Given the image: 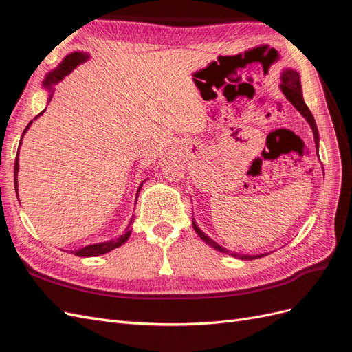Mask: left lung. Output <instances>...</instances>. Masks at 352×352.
<instances>
[{
	"instance_id": "obj_1",
	"label": "left lung",
	"mask_w": 352,
	"mask_h": 352,
	"mask_svg": "<svg viewBox=\"0 0 352 352\" xmlns=\"http://www.w3.org/2000/svg\"><path fill=\"white\" fill-rule=\"evenodd\" d=\"M280 89L282 92L285 94V97L289 100V102L294 105V107L300 111L307 122L310 123L311 129H313V135H314V142L316 145H318V132H317V126H316V122H314V117L311 114V111L308 110L307 104L304 102V98H302V89H301V80H300V74H298L296 70H292V69H286L282 72L280 74ZM192 226L195 229V232L198 233V236L207 242L210 247H212L214 250L220 251V252H225V254H229V255H233V257H241L242 260H252V258H257V257H263V255H239V254H235V252H229L226 248L220 247V245L217 242L212 241L211 238H208L204 232H202L197 225L195 221H192Z\"/></svg>"
}]
</instances>
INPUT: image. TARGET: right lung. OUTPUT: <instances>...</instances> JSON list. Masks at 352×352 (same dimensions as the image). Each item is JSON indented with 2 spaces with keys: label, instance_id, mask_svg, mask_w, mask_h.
Masks as SVG:
<instances>
[{
  "label": "right lung",
  "instance_id": "1",
  "mask_svg": "<svg viewBox=\"0 0 352 352\" xmlns=\"http://www.w3.org/2000/svg\"><path fill=\"white\" fill-rule=\"evenodd\" d=\"M88 60V54H85V52H72V54H69L65 60H63V63L61 65L56 69V70H52V72H50L48 74H47V78H45V80H44V87L45 88H48V89H51V87L52 85H56V83H58L65 76H67V74L73 70V69H76V66L78 65H80V63H83V61H87ZM48 100H51V97L48 98ZM45 111V110H44ZM44 111H41L35 119H38V117L44 113ZM34 119V120H35ZM32 124V122L26 126V129L23 131V135L26 133V131L29 129V126ZM23 135H22V138H23ZM20 144H22V140H20ZM17 155H19V153H17ZM17 172H19V158L16 157V163H14V188H16V190H17ZM138 192H140V190H138ZM138 198V197H136ZM131 225H132V220H131V223H129V226L126 228V230L123 232V235H120L119 238H114L113 241H109V242H101V243H94V245H88V247H83V248H80V250H78V251H73L74 252V255H79V257H95V255H101V254H105V252H109V251H111V250H114V248H117V247H120V245H123L126 241H127V238L131 236Z\"/></svg>",
  "mask_w": 352,
  "mask_h": 352
}]
</instances>
